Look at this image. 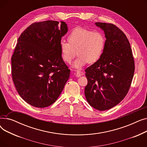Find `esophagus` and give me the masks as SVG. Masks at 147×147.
I'll list each match as a JSON object with an SVG mask.
<instances>
[{
  "label": "esophagus",
  "mask_w": 147,
  "mask_h": 147,
  "mask_svg": "<svg viewBox=\"0 0 147 147\" xmlns=\"http://www.w3.org/2000/svg\"><path fill=\"white\" fill-rule=\"evenodd\" d=\"M84 74V73L83 71H77L76 73V76L78 77V78H79V77L83 76Z\"/></svg>",
  "instance_id": "34e87169"
}]
</instances>
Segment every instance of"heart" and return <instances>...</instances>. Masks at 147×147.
I'll return each mask as SVG.
<instances>
[{
	"instance_id": "b5f03b06",
	"label": "heart",
	"mask_w": 147,
	"mask_h": 147,
	"mask_svg": "<svg viewBox=\"0 0 147 147\" xmlns=\"http://www.w3.org/2000/svg\"><path fill=\"white\" fill-rule=\"evenodd\" d=\"M67 38L68 43L60 42V52L63 60L69 64L77 50L78 57L73 64L74 68H80L88 63L94 64L103 55L105 38L101 33L78 27L73 30Z\"/></svg>"
}]
</instances>
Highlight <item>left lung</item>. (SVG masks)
<instances>
[{
    "mask_svg": "<svg viewBox=\"0 0 147 147\" xmlns=\"http://www.w3.org/2000/svg\"><path fill=\"white\" fill-rule=\"evenodd\" d=\"M106 38L101 58L85 69L88 84L84 95L94 109L104 111L119 104L127 95L135 63L126 36L113 24L96 22Z\"/></svg>",
    "mask_w": 147,
    "mask_h": 147,
    "instance_id": "8db88e82",
    "label": "left lung"
}]
</instances>
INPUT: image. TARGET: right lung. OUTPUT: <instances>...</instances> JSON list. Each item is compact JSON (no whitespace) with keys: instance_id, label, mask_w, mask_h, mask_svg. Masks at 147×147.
Wrapping results in <instances>:
<instances>
[{"instance_id":"1","label":"right lung","mask_w":147,"mask_h":147,"mask_svg":"<svg viewBox=\"0 0 147 147\" xmlns=\"http://www.w3.org/2000/svg\"><path fill=\"white\" fill-rule=\"evenodd\" d=\"M68 32L66 23L34 22L18 39L11 59L12 76L20 96L37 108L55 102L69 78L59 44Z\"/></svg>"}]
</instances>
